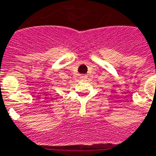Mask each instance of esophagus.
Masks as SVG:
<instances>
[{
	"label": "esophagus",
	"instance_id": "esophagus-1",
	"mask_svg": "<svg viewBox=\"0 0 156 156\" xmlns=\"http://www.w3.org/2000/svg\"><path fill=\"white\" fill-rule=\"evenodd\" d=\"M86 77H87V76H86V75H80V78L82 80L86 79Z\"/></svg>",
	"mask_w": 156,
	"mask_h": 156
}]
</instances>
